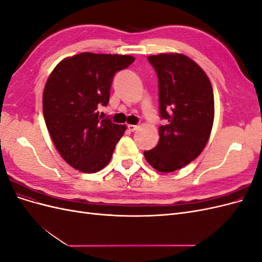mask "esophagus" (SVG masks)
Segmentation results:
<instances>
[{"mask_svg":"<svg viewBox=\"0 0 262 262\" xmlns=\"http://www.w3.org/2000/svg\"><path fill=\"white\" fill-rule=\"evenodd\" d=\"M138 128H139L138 125H134V124H128V129H129V131H131V132H134V131H136Z\"/></svg>","mask_w":262,"mask_h":262,"instance_id":"obj_1","label":"esophagus"}]
</instances>
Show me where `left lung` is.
Returning <instances> with one entry per match:
<instances>
[{
    "mask_svg": "<svg viewBox=\"0 0 262 262\" xmlns=\"http://www.w3.org/2000/svg\"><path fill=\"white\" fill-rule=\"evenodd\" d=\"M158 78L160 141L144 157L153 168L171 172L191 163L209 140L214 120V96L209 77L184 54L147 58Z\"/></svg>",
    "mask_w": 262,
    "mask_h": 262,
    "instance_id": "left-lung-1",
    "label": "left lung"
}]
</instances>
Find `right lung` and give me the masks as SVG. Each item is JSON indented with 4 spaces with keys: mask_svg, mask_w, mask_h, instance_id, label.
Wrapping results in <instances>:
<instances>
[{
    "mask_svg": "<svg viewBox=\"0 0 262 262\" xmlns=\"http://www.w3.org/2000/svg\"><path fill=\"white\" fill-rule=\"evenodd\" d=\"M131 55L83 52L61 61L46 83L42 110L58 152L83 172L99 171L112 160L125 125L99 117L107 106L117 72L132 64Z\"/></svg>",
    "mask_w": 262,
    "mask_h": 262,
    "instance_id": "obj_1",
    "label": "right lung"
}]
</instances>
